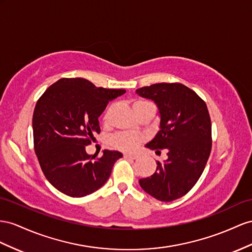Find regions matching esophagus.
Here are the masks:
<instances>
[{
    "instance_id": "34e87169",
    "label": "esophagus",
    "mask_w": 252,
    "mask_h": 252,
    "mask_svg": "<svg viewBox=\"0 0 252 252\" xmlns=\"http://www.w3.org/2000/svg\"><path fill=\"white\" fill-rule=\"evenodd\" d=\"M125 158L127 159H137L138 156L137 154H125Z\"/></svg>"
}]
</instances>
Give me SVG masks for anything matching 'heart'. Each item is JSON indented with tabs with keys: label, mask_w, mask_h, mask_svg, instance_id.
I'll return each mask as SVG.
<instances>
[{
	"label": "heart",
	"mask_w": 252,
	"mask_h": 252,
	"mask_svg": "<svg viewBox=\"0 0 252 252\" xmlns=\"http://www.w3.org/2000/svg\"><path fill=\"white\" fill-rule=\"evenodd\" d=\"M147 107H154L153 103L147 100H137L133 104V108L140 109ZM141 140V136L134 133H119L113 137V145L118 149L124 151H133L136 149L137 145Z\"/></svg>",
	"instance_id": "heart-1"
}]
</instances>
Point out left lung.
I'll return each instance as SVG.
<instances>
[{
    "instance_id": "8db88e82",
    "label": "left lung",
    "mask_w": 252,
    "mask_h": 252,
    "mask_svg": "<svg viewBox=\"0 0 252 252\" xmlns=\"http://www.w3.org/2000/svg\"><path fill=\"white\" fill-rule=\"evenodd\" d=\"M136 94L154 101L160 117L159 130L146 147L166 149L168 156L139 184L159 201H173L193 188L209 159L212 125L208 107L193 90L180 83L153 84Z\"/></svg>"
}]
</instances>
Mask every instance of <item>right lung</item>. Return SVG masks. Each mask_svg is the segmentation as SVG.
Returning a JSON list of instances; mask_svg holds the SVG:
<instances>
[{
    "label": "right lung",
    "mask_w": 252,
    "mask_h": 252,
    "mask_svg": "<svg viewBox=\"0 0 252 252\" xmlns=\"http://www.w3.org/2000/svg\"><path fill=\"white\" fill-rule=\"evenodd\" d=\"M125 89L95 87L81 77L61 79L37 101L33 115L34 149L43 175L56 189L70 197L90 195L105 184L119 151H103L95 158L86 153L99 117L107 103Z\"/></svg>",
    "instance_id": "1"
}]
</instances>
